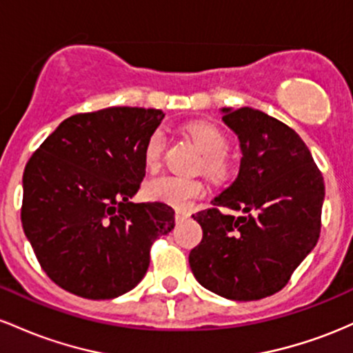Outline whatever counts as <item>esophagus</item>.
Wrapping results in <instances>:
<instances>
[{"label": "esophagus", "instance_id": "esophagus-1", "mask_svg": "<svg viewBox=\"0 0 353 353\" xmlns=\"http://www.w3.org/2000/svg\"><path fill=\"white\" fill-rule=\"evenodd\" d=\"M188 219H190V213L188 212H185V210H176V213H175L176 223H181V221H185V220H188Z\"/></svg>", "mask_w": 353, "mask_h": 353}]
</instances>
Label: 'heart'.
Here are the masks:
<instances>
[{"label": "heart", "mask_w": 353, "mask_h": 353, "mask_svg": "<svg viewBox=\"0 0 353 353\" xmlns=\"http://www.w3.org/2000/svg\"><path fill=\"white\" fill-rule=\"evenodd\" d=\"M188 134L205 155V172L216 178L227 175L230 168L227 158L228 140L223 132L212 123H195L188 128ZM161 150H163V134L160 132L150 134L143 152L145 165L148 168H155L160 163ZM205 193H207V187L201 181L185 180L178 176L155 178L148 181L145 187V195L148 200L178 210H188Z\"/></svg>", "instance_id": "b5f03b06"}]
</instances>
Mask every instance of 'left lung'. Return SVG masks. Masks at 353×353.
Wrapping results in <instances>:
<instances>
[{
  "instance_id": "1",
  "label": "left lung",
  "mask_w": 353,
  "mask_h": 353,
  "mask_svg": "<svg viewBox=\"0 0 353 353\" xmlns=\"http://www.w3.org/2000/svg\"><path fill=\"white\" fill-rule=\"evenodd\" d=\"M239 138L235 181L193 215L203 239L188 262L201 287L230 300H260L282 290L316 245L325 198L310 150L290 126L260 110L221 108ZM225 209L240 211L228 216Z\"/></svg>"
}]
</instances>
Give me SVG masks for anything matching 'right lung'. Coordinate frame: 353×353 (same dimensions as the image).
<instances>
[{
  "label": "right lung",
  "mask_w": 353,
  "mask_h": 353,
  "mask_svg": "<svg viewBox=\"0 0 353 353\" xmlns=\"http://www.w3.org/2000/svg\"><path fill=\"white\" fill-rule=\"evenodd\" d=\"M165 113L112 106L66 118L23 173L21 223L46 275L83 299L137 287L150 248L175 227L165 203H133L145 178V145Z\"/></svg>",
  "instance_id": "add662e5"
}]
</instances>
